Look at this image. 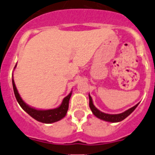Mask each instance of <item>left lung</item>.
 <instances>
[{
    "instance_id": "8db88e82",
    "label": "left lung",
    "mask_w": 155,
    "mask_h": 155,
    "mask_svg": "<svg viewBox=\"0 0 155 155\" xmlns=\"http://www.w3.org/2000/svg\"><path fill=\"white\" fill-rule=\"evenodd\" d=\"M89 96V107L91 109V112H92L94 116L98 117L100 120H102L104 121H107V122H111V123H118V122L122 121L124 120V119H126L129 115H130L131 113L134 111V109L137 107L138 104H137L136 105H134V107L129 109L128 110L125 111L124 113H120V114H108V113H105L101 112L100 110H98L95 106L94 105L92 102V98H91V95L88 94Z\"/></svg>"
}]
</instances>
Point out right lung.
Listing matches in <instances>:
<instances>
[{"instance_id": "1", "label": "right lung", "mask_w": 155, "mask_h": 155, "mask_svg": "<svg viewBox=\"0 0 155 155\" xmlns=\"http://www.w3.org/2000/svg\"><path fill=\"white\" fill-rule=\"evenodd\" d=\"M16 65L14 69H15ZM12 85H13V89L15 98L17 99V102L20 105L23 110H25L29 116H31L33 119H35L37 121L43 123V124H52L55 122L61 120L66 116L68 113V107H69V100L71 98L72 91H71L68 96L63 99V102L61 105L59 107L53 109H47V110H42V109H37L35 108H32L27 105L25 102L21 98L20 94H18L17 88H16L15 84L14 81V79L12 78Z\"/></svg>"}]
</instances>
